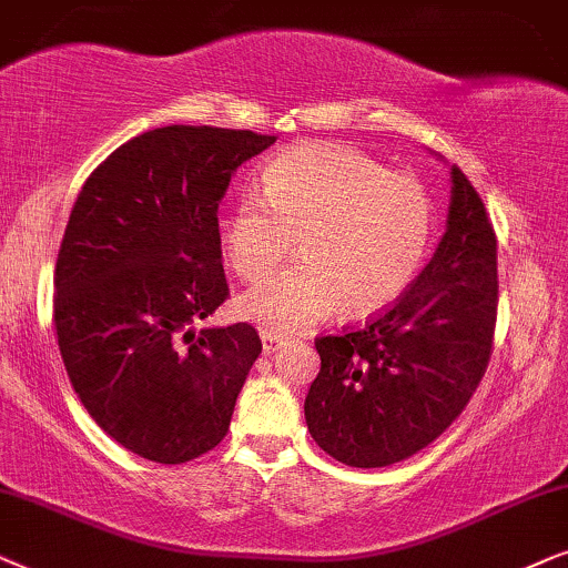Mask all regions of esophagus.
Here are the masks:
<instances>
[{
  "mask_svg": "<svg viewBox=\"0 0 568 568\" xmlns=\"http://www.w3.org/2000/svg\"><path fill=\"white\" fill-rule=\"evenodd\" d=\"M280 345H283V337H277V335H272V332L262 329V351H264V355H272Z\"/></svg>",
  "mask_w": 568,
  "mask_h": 568,
  "instance_id": "34e87169",
  "label": "esophagus"
}]
</instances>
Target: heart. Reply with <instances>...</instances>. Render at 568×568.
<instances>
[{
	"mask_svg": "<svg viewBox=\"0 0 568 568\" xmlns=\"http://www.w3.org/2000/svg\"><path fill=\"white\" fill-rule=\"evenodd\" d=\"M434 207L410 173L387 171L363 150L308 142L264 165L260 194L239 196L221 223L223 260L246 283L298 262L239 298L236 312L275 335L332 308L366 316L389 306L426 256Z\"/></svg>",
	"mask_w": 568,
	"mask_h": 568,
	"instance_id": "1",
	"label": "heart"
}]
</instances>
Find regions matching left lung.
<instances>
[{
  "label": "left lung",
  "instance_id": "left-lung-1",
  "mask_svg": "<svg viewBox=\"0 0 568 568\" xmlns=\"http://www.w3.org/2000/svg\"><path fill=\"white\" fill-rule=\"evenodd\" d=\"M496 233L480 194L452 165L447 233L397 301L366 324L314 339L308 434L337 463L389 467L447 430L494 353Z\"/></svg>",
  "mask_w": 568,
  "mask_h": 568
}]
</instances>
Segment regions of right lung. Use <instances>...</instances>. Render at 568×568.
<instances>
[{
  "instance_id": "obj_1",
  "label": "right lung",
  "mask_w": 568,
  "mask_h": 568,
  "mask_svg": "<svg viewBox=\"0 0 568 568\" xmlns=\"http://www.w3.org/2000/svg\"><path fill=\"white\" fill-rule=\"evenodd\" d=\"M277 138L173 124L113 150L82 184L54 270L67 376L98 426L161 465L215 449L262 339L194 329L229 298L217 207Z\"/></svg>"
}]
</instances>
